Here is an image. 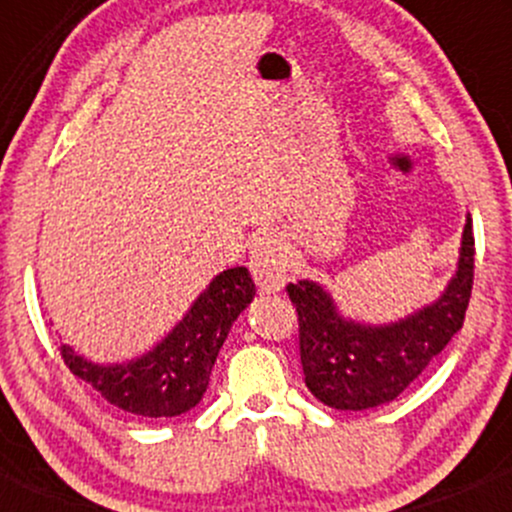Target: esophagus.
I'll return each mask as SVG.
<instances>
[{
	"label": "esophagus",
	"mask_w": 512,
	"mask_h": 512,
	"mask_svg": "<svg viewBox=\"0 0 512 512\" xmlns=\"http://www.w3.org/2000/svg\"><path fill=\"white\" fill-rule=\"evenodd\" d=\"M250 272L262 293H279L286 286V250L272 233L262 236L252 248Z\"/></svg>",
	"instance_id": "esophagus-1"
}]
</instances>
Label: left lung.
Instances as JSON below:
<instances>
[{
    "mask_svg": "<svg viewBox=\"0 0 512 512\" xmlns=\"http://www.w3.org/2000/svg\"><path fill=\"white\" fill-rule=\"evenodd\" d=\"M474 279L472 216L448 286L433 303L392 322L344 315L332 293L310 279L286 286L298 313L305 385L327 407L366 411L390 404L462 330Z\"/></svg>",
    "mask_w": 512,
    "mask_h": 512,
    "instance_id": "left-lung-1",
    "label": "left lung"
}]
</instances>
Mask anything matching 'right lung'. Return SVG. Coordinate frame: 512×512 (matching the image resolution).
Returning <instances> with one entry per match:
<instances>
[{
	"label": "right lung",
	"mask_w": 512,
	"mask_h": 512,
	"mask_svg": "<svg viewBox=\"0 0 512 512\" xmlns=\"http://www.w3.org/2000/svg\"><path fill=\"white\" fill-rule=\"evenodd\" d=\"M255 298L245 267L223 269L158 342L144 354L117 363H98L62 344V358L76 378L86 380L115 404L149 419H170L195 409L209 387L228 332Z\"/></svg>",
	"instance_id": "add662e5"
}]
</instances>
